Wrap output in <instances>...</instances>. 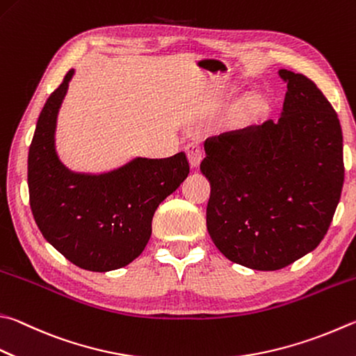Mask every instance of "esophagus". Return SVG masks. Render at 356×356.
Listing matches in <instances>:
<instances>
[{"label": "esophagus", "mask_w": 356, "mask_h": 356, "mask_svg": "<svg viewBox=\"0 0 356 356\" xmlns=\"http://www.w3.org/2000/svg\"><path fill=\"white\" fill-rule=\"evenodd\" d=\"M185 152H186V157H188V161L191 168H197L200 160H202V147H200L199 143H188L185 146Z\"/></svg>", "instance_id": "1"}]
</instances>
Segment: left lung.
<instances>
[{
	"mask_svg": "<svg viewBox=\"0 0 356 356\" xmlns=\"http://www.w3.org/2000/svg\"><path fill=\"white\" fill-rule=\"evenodd\" d=\"M279 122L213 135L200 171L210 180L207 230L230 261L277 270L324 240L344 184L334 108L307 76L280 70Z\"/></svg>",
	"mask_w": 356,
	"mask_h": 356,
	"instance_id": "left-lung-1",
	"label": "left lung"
}]
</instances>
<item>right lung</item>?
Masks as SVG:
<instances>
[{"instance_id": "add662e5", "label": "right lung", "mask_w": 356, "mask_h": 356, "mask_svg": "<svg viewBox=\"0 0 356 356\" xmlns=\"http://www.w3.org/2000/svg\"><path fill=\"white\" fill-rule=\"evenodd\" d=\"M70 70L38 116L28 156L29 204L44 240L76 266L106 273L137 258L152 232L159 204L190 172L185 152L168 159H135L102 176L74 174L54 151L56 118Z\"/></svg>"}]
</instances>
